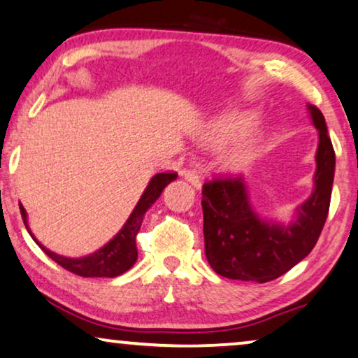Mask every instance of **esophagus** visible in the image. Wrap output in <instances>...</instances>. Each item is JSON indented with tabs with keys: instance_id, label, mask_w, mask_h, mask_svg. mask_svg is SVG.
<instances>
[{
	"instance_id": "34e87169",
	"label": "esophagus",
	"mask_w": 358,
	"mask_h": 358,
	"mask_svg": "<svg viewBox=\"0 0 358 358\" xmlns=\"http://www.w3.org/2000/svg\"><path fill=\"white\" fill-rule=\"evenodd\" d=\"M180 175H182L183 178L187 180V182L192 183L196 189L201 188V178H200V175H198V171H194V170H182V171H180Z\"/></svg>"
}]
</instances>
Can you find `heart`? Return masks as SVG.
Returning <instances> with one entry per match:
<instances>
[{
    "instance_id": "b5f03b06",
    "label": "heart",
    "mask_w": 358,
    "mask_h": 358,
    "mask_svg": "<svg viewBox=\"0 0 358 358\" xmlns=\"http://www.w3.org/2000/svg\"><path fill=\"white\" fill-rule=\"evenodd\" d=\"M255 110H241V108H233L226 110L223 114L213 117L201 127L200 132L196 134L198 142L206 147H218L228 140L236 138L238 135L246 132L256 120ZM261 150V134L251 130L250 134L239 137L231 147L226 148L223 162L226 166L233 170H241L248 166L257 157Z\"/></svg>"
}]
</instances>
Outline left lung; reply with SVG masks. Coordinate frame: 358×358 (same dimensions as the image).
<instances>
[{
    "mask_svg": "<svg viewBox=\"0 0 358 358\" xmlns=\"http://www.w3.org/2000/svg\"><path fill=\"white\" fill-rule=\"evenodd\" d=\"M307 110L319 134L314 189L296 208L291 221L262 218L251 205L243 176L203 185L205 255L216 274L268 282L292 269L317 243L327 220L336 152L322 112L310 103Z\"/></svg>",
    "mask_w": 358,
    "mask_h": 358,
    "instance_id": "obj_1",
    "label": "left lung"
}]
</instances>
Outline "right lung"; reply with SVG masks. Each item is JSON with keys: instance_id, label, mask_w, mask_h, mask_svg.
Instances as JSON below:
<instances>
[{"instance_id": "obj_1", "label": "right lung", "mask_w": 358, "mask_h": 358, "mask_svg": "<svg viewBox=\"0 0 358 358\" xmlns=\"http://www.w3.org/2000/svg\"><path fill=\"white\" fill-rule=\"evenodd\" d=\"M176 173H157L152 176V180L148 182L145 192L142 193L137 205H135L134 211L130 213L129 220L125 221V224L122 226V229L110 239L107 244H103L101 250L94 251L92 255L83 256V257H66L61 255H56L51 250H48L46 246H43L33 233H31L29 224H28V213H26L24 206L20 205L22 221H24L26 229H28L31 238L38 243V246L43 250L46 255L51 257L52 261H56L59 266L71 271V273L83 275V278H115V275L124 274L125 271H129L137 261V244H135V238L142 226L143 216L148 208L160 198L162 192L166 185L176 180Z\"/></svg>"}]
</instances>
